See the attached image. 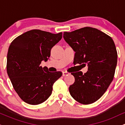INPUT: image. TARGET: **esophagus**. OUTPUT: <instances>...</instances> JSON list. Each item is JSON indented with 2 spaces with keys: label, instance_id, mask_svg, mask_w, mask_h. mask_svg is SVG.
I'll return each mask as SVG.
<instances>
[{
  "label": "esophagus",
  "instance_id": "esophagus-1",
  "mask_svg": "<svg viewBox=\"0 0 125 125\" xmlns=\"http://www.w3.org/2000/svg\"><path fill=\"white\" fill-rule=\"evenodd\" d=\"M69 74V72H62V75L64 76L66 75H68Z\"/></svg>",
  "mask_w": 125,
  "mask_h": 125
}]
</instances>
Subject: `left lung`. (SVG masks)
I'll list each match as a JSON object with an SVG mask.
<instances>
[{"label": "left lung", "mask_w": 125, "mask_h": 125, "mask_svg": "<svg viewBox=\"0 0 125 125\" xmlns=\"http://www.w3.org/2000/svg\"><path fill=\"white\" fill-rule=\"evenodd\" d=\"M63 38L75 52L73 64L88 66L85 73H71L75 80L69 88L70 94L82 104H93L102 96L114 77L117 59L114 42L91 27L64 31Z\"/></svg>", "instance_id": "1"}]
</instances>
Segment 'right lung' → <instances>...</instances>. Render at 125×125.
<instances>
[{
  "label": "right lung",
  "instance_id": "1",
  "mask_svg": "<svg viewBox=\"0 0 125 125\" xmlns=\"http://www.w3.org/2000/svg\"><path fill=\"white\" fill-rule=\"evenodd\" d=\"M62 33L33 29L15 38L7 54V73L16 92L22 100L33 105L44 102L51 95L53 85L62 75L50 72L40 64L48 61L52 48L61 41Z\"/></svg>",
  "mask_w": 125,
  "mask_h": 125
}]
</instances>
